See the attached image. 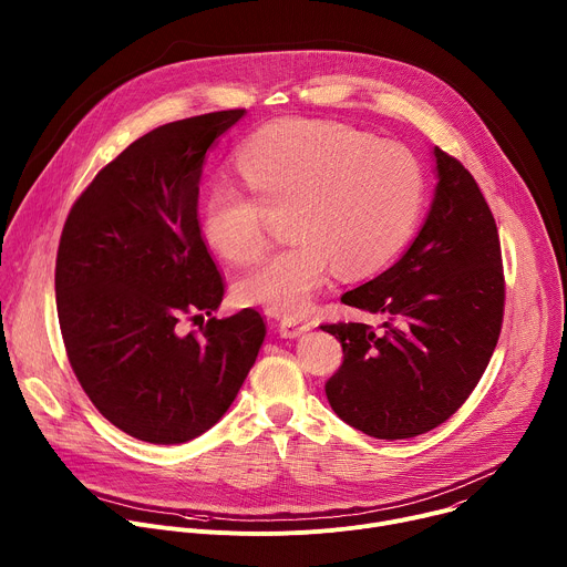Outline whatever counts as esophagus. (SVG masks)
I'll return each mask as SVG.
<instances>
[{
	"mask_svg": "<svg viewBox=\"0 0 567 567\" xmlns=\"http://www.w3.org/2000/svg\"><path fill=\"white\" fill-rule=\"evenodd\" d=\"M309 330H311V322L302 320V318H282L278 326V332L282 339H296Z\"/></svg>",
	"mask_w": 567,
	"mask_h": 567,
	"instance_id": "34e87169",
	"label": "esophagus"
}]
</instances>
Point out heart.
I'll use <instances>...</instances> for the list:
<instances>
[{
  "label": "heart",
  "mask_w": 567,
  "mask_h": 567,
  "mask_svg": "<svg viewBox=\"0 0 567 567\" xmlns=\"http://www.w3.org/2000/svg\"><path fill=\"white\" fill-rule=\"evenodd\" d=\"M247 195L215 186L202 208V233L230 262L267 247L269 210L287 208V247L235 282L241 305L298 316L328 282L383 267L411 237L424 195L417 158L396 143L328 121L285 118L262 127L237 154Z\"/></svg>",
  "instance_id": "obj_1"
}]
</instances>
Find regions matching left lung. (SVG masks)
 <instances>
[{
    "instance_id": "8db88e82",
    "label": "left lung",
    "mask_w": 567,
    "mask_h": 567,
    "mask_svg": "<svg viewBox=\"0 0 567 567\" xmlns=\"http://www.w3.org/2000/svg\"><path fill=\"white\" fill-rule=\"evenodd\" d=\"M435 195L409 251L341 302L383 316L320 326L343 363L326 383L332 411L377 440H406L444 424L496 350L505 278L496 219L457 158L433 147Z\"/></svg>"
}]
</instances>
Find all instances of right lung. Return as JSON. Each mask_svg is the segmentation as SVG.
<instances>
[{"instance_id":"add662e5","label":"right lung","mask_w":567,"mask_h":567,"mask_svg":"<svg viewBox=\"0 0 567 567\" xmlns=\"http://www.w3.org/2000/svg\"><path fill=\"white\" fill-rule=\"evenodd\" d=\"M245 114L143 134L94 177L62 228L55 300L69 363L101 415L150 444H184L217 424L267 334L256 309L213 316L224 280L197 219L206 152ZM184 317L200 330L184 336Z\"/></svg>"}]
</instances>
